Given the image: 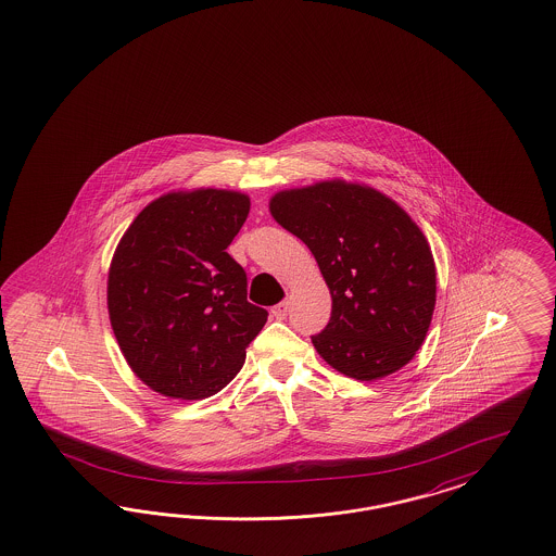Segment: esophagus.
Returning <instances> with one entry per match:
<instances>
[{"label": "esophagus", "instance_id": "1", "mask_svg": "<svg viewBox=\"0 0 556 556\" xmlns=\"http://www.w3.org/2000/svg\"><path fill=\"white\" fill-rule=\"evenodd\" d=\"M270 314L277 318V320H283L286 316L289 314V302L286 300V302H281V304H277V306L273 307L270 309Z\"/></svg>", "mask_w": 556, "mask_h": 556}]
</instances>
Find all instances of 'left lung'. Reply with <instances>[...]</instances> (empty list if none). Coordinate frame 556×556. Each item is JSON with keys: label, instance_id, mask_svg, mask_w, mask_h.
Instances as JSON below:
<instances>
[{"label": "left lung", "instance_id": "left-lung-1", "mask_svg": "<svg viewBox=\"0 0 556 556\" xmlns=\"http://www.w3.org/2000/svg\"><path fill=\"white\" fill-rule=\"evenodd\" d=\"M275 222L314 254L332 298L312 337L326 364L374 382L421 349L435 309V261L421 228L390 197L341 178L275 192Z\"/></svg>", "mask_w": 556, "mask_h": 556}]
</instances>
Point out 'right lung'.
Here are the masks:
<instances>
[{"instance_id":"right-lung-1","label":"right lung","mask_w":556,"mask_h":556,"mask_svg":"<svg viewBox=\"0 0 556 556\" xmlns=\"http://www.w3.org/2000/svg\"><path fill=\"white\" fill-rule=\"evenodd\" d=\"M249 194L192 189L157 197L116 244L106 304L116 343L153 392L199 401L236 378L267 309L247 300V273L226 249Z\"/></svg>"}]
</instances>
